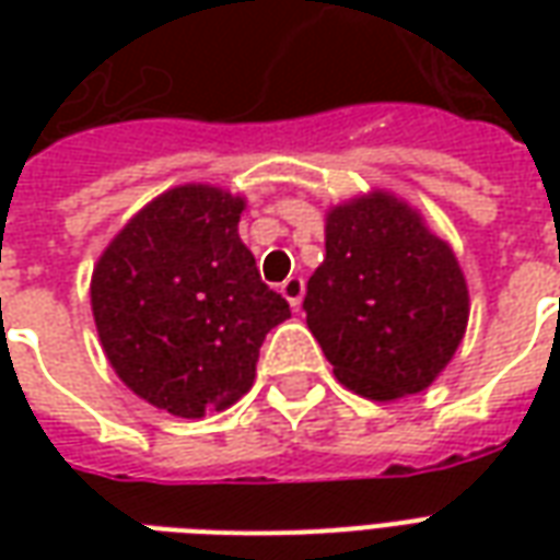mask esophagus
I'll return each mask as SVG.
<instances>
[{
  "label": "esophagus",
  "mask_w": 560,
  "mask_h": 560,
  "mask_svg": "<svg viewBox=\"0 0 560 560\" xmlns=\"http://www.w3.org/2000/svg\"><path fill=\"white\" fill-rule=\"evenodd\" d=\"M303 293H305V281L296 279V276L281 284V296L291 303L293 312H300V305H303Z\"/></svg>",
  "instance_id": "esophagus-1"
}]
</instances>
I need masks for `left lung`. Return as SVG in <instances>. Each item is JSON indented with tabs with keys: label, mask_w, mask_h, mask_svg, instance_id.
I'll return each instance as SVG.
<instances>
[{
	"label": "left lung",
	"mask_w": 560,
	"mask_h": 560,
	"mask_svg": "<svg viewBox=\"0 0 560 560\" xmlns=\"http://www.w3.org/2000/svg\"><path fill=\"white\" fill-rule=\"evenodd\" d=\"M324 245L303 308L339 384L372 401L432 387L470 315L450 243L405 197L372 188L327 209Z\"/></svg>",
	"instance_id": "obj_1"
}]
</instances>
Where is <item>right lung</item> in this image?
I'll use <instances>...</instances> for the list:
<instances>
[{"instance_id":"add662e5","label":"right lung","mask_w":560,"mask_h":560,"mask_svg":"<svg viewBox=\"0 0 560 560\" xmlns=\"http://www.w3.org/2000/svg\"><path fill=\"white\" fill-rule=\"evenodd\" d=\"M245 197L173 185L107 243L90 281L98 341L119 381L152 408L200 420L252 389L257 353L291 317L240 240Z\"/></svg>"}]
</instances>
